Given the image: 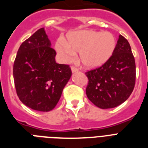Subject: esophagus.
Returning <instances> with one entry per match:
<instances>
[{"label":"esophagus","instance_id":"esophagus-1","mask_svg":"<svg viewBox=\"0 0 148 148\" xmlns=\"http://www.w3.org/2000/svg\"><path fill=\"white\" fill-rule=\"evenodd\" d=\"M71 69L72 73H76V72L78 71V69H77V68H76L75 67H71Z\"/></svg>","mask_w":148,"mask_h":148}]
</instances>
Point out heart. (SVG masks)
Listing matches in <instances>:
<instances>
[{"label":"heart","instance_id":"b5f03b06","mask_svg":"<svg viewBox=\"0 0 148 148\" xmlns=\"http://www.w3.org/2000/svg\"><path fill=\"white\" fill-rule=\"evenodd\" d=\"M116 40L112 34L92 30L72 32L67 42L60 40L56 51L64 61L71 60L75 52L79 53V60L87 68H96L103 64L114 51Z\"/></svg>","mask_w":148,"mask_h":148}]
</instances>
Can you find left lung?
<instances>
[{
  "label": "left lung",
  "mask_w": 148,
  "mask_h": 148,
  "mask_svg": "<svg viewBox=\"0 0 148 148\" xmlns=\"http://www.w3.org/2000/svg\"><path fill=\"white\" fill-rule=\"evenodd\" d=\"M86 75V95L95 106L108 109L124 103L133 91L136 77L135 60L126 38L119 35L112 56Z\"/></svg>",
  "instance_id": "left-lung-1"
}]
</instances>
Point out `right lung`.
<instances>
[{
    "mask_svg": "<svg viewBox=\"0 0 148 148\" xmlns=\"http://www.w3.org/2000/svg\"><path fill=\"white\" fill-rule=\"evenodd\" d=\"M55 56L44 27L17 51L13 68L15 88L21 101L33 110H53L71 77L69 65L56 63Z\"/></svg>",
    "mask_w": 148,
    "mask_h": 148,
    "instance_id": "right-lung-1",
    "label": "right lung"
}]
</instances>
